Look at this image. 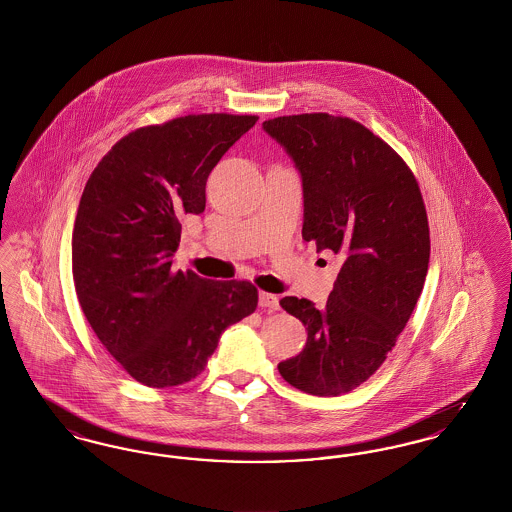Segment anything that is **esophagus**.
Segmentation results:
<instances>
[{"label": "esophagus", "mask_w": 512, "mask_h": 512, "mask_svg": "<svg viewBox=\"0 0 512 512\" xmlns=\"http://www.w3.org/2000/svg\"><path fill=\"white\" fill-rule=\"evenodd\" d=\"M259 305L263 309H278V297L272 293L261 292L259 293Z\"/></svg>", "instance_id": "esophagus-1"}]
</instances>
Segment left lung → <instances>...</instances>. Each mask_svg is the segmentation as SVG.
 <instances>
[{"instance_id":"obj_1","label":"left lung","mask_w":512,"mask_h":512,"mask_svg":"<svg viewBox=\"0 0 512 512\" xmlns=\"http://www.w3.org/2000/svg\"><path fill=\"white\" fill-rule=\"evenodd\" d=\"M263 128L301 172L303 240L343 259L322 309L280 301L307 343L278 370L297 390L336 397L382 366L413 315L430 263L426 207L407 163L361 122L303 113Z\"/></svg>"}]
</instances>
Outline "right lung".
<instances>
[{
	"instance_id": "1",
	"label": "right lung",
	"mask_w": 512,
	"mask_h": 512,
	"mask_svg": "<svg viewBox=\"0 0 512 512\" xmlns=\"http://www.w3.org/2000/svg\"><path fill=\"white\" fill-rule=\"evenodd\" d=\"M255 115H188L138 128L98 163L80 197L73 278L103 347L149 388L190 382L220 334L257 309L247 280L172 270L184 215L205 211V184Z\"/></svg>"
}]
</instances>
